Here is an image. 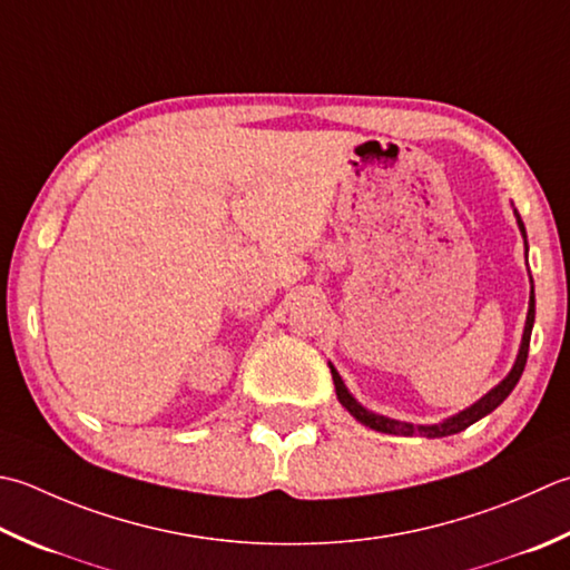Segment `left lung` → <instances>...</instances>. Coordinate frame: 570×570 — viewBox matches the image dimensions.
<instances>
[{
  "mask_svg": "<svg viewBox=\"0 0 570 570\" xmlns=\"http://www.w3.org/2000/svg\"><path fill=\"white\" fill-rule=\"evenodd\" d=\"M517 215V225L521 229V237H523V244H527V227H523V222L519 217V212L514 209ZM527 252H529V244H527ZM533 318H537V298H533V278H531V296H529V314H527V326H523V338H521V345H519V355H517V363L514 367H511L509 375L501 381L497 387L489 390V393L476 400V403L472 407H466L462 412H456V415L448 417L438 422V425H412V422H400V420H390L385 415H375L373 410L363 407L358 400H355L348 387H345V383L341 381V375L336 367H331V375H333V385H336V395H338V403L351 412V415L361 422V425L371 428V430H377V432H385V434H403V438H412V434H420V438H450V434H456L466 430L470 425H474L476 420L487 417L489 412H494L504 400L509 397L511 390L517 387L519 377L523 373V365H527V358H529V343H531V328H533Z\"/></svg>",
  "mask_w": 570,
  "mask_h": 570,
  "instance_id": "left-lung-1",
  "label": "left lung"
}]
</instances>
